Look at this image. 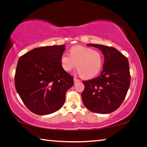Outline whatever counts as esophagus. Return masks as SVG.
Segmentation results:
<instances>
[{"mask_svg": "<svg viewBox=\"0 0 147 147\" xmlns=\"http://www.w3.org/2000/svg\"><path fill=\"white\" fill-rule=\"evenodd\" d=\"M80 82V80H79L78 79H77L76 78H74V84L78 83V82Z\"/></svg>", "mask_w": 147, "mask_h": 147, "instance_id": "obj_1", "label": "esophagus"}]
</instances>
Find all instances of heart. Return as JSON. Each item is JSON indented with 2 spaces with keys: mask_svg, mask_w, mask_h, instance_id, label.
Returning <instances> with one entry per match:
<instances>
[{
  "mask_svg": "<svg viewBox=\"0 0 147 147\" xmlns=\"http://www.w3.org/2000/svg\"><path fill=\"white\" fill-rule=\"evenodd\" d=\"M104 58L100 52L88 47L77 45L69 51V55L63 54L60 58L61 67L69 72L75 67L84 78H92L100 73Z\"/></svg>",
  "mask_w": 147,
  "mask_h": 147,
  "instance_id": "heart-1",
  "label": "heart"
}]
</instances>
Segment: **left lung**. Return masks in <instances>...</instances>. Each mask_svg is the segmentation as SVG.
I'll use <instances>...</instances> for the list:
<instances>
[{
	"label": "left lung",
	"instance_id": "left-lung-1",
	"mask_svg": "<svg viewBox=\"0 0 147 147\" xmlns=\"http://www.w3.org/2000/svg\"><path fill=\"white\" fill-rule=\"evenodd\" d=\"M100 50L104 57L103 70L96 78L83 81L81 94L84 106L89 111L108 114L117 109L125 98L130 84L127 58L118 50L98 44H88Z\"/></svg>",
	"mask_w": 147,
	"mask_h": 147
}]
</instances>
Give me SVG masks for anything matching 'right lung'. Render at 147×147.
<instances>
[{"instance_id":"obj_1","label":"right lung","mask_w":147,"mask_h":147,"mask_svg":"<svg viewBox=\"0 0 147 147\" xmlns=\"http://www.w3.org/2000/svg\"><path fill=\"white\" fill-rule=\"evenodd\" d=\"M65 45L32 49L17 63L15 86L23 103L32 112L45 115L59 110L65 94L74 84L73 77L61 67V56Z\"/></svg>"}]
</instances>
